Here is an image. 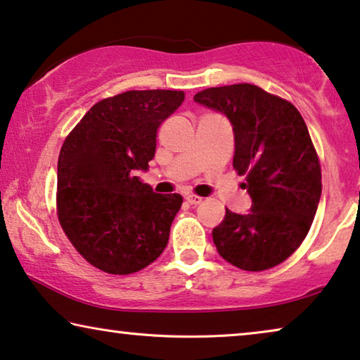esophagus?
Returning <instances> with one entry per match:
<instances>
[{
    "instance_id": "34e87169",
    "label": "esophagus",
    "mask_w": 360,
    "mask_h": 360,
    "mask_svg": "<svg viewBox=\"0 0 360 360\" xmlns=\"http://www.w3.org/2000/svg\"><path fill=\"white\" fill-rule=\"evenodd\" d=\"M186 200H188L191 205H199L202 202V198H199V195H194V194H188L186 195Z\"/></svg>"
}]
</instances>
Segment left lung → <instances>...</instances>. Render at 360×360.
I'll list each match as a JSON object with an SVG mask.
<instances>
[{
	"mask_svg": "<svg viewBox=\"0 0 360 360\" xmlns=\"http://www.w3.org/2000/svg\"><path fill=\"white\" fill-rule=\"evenodd\" d=\"M194 102L227 117L252 207L227 209L212 230L219 255L247 271L285 262L304 240L321 199V166L295 105L252 84L205 89Z\"/></svg>",
	"mask_w": 360,
	"mask_h": 360,
	"instance_id": "1",
	"label": "left lung"
}]
</instances>
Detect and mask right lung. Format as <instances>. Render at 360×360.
Returning <instances> with one entry per match:
<instances>
[{"instance_id":"obj_1","label":"right lung","mask_w":360,"mask_h":360,"mask_svg":"<svg viewBox=\"0 0 360 360\" xmlns=\"http://www.w3.org/2000/svg\"><path fill=\"white\" fill-rule=\"evenodd\" d=\"M183 102L177 90H130L100 100L62 145L59 222L77 252L102 271H140L167 245L183 198L156 194L135 171H148L158 128Z\"/></svg>"}]
</instances>
